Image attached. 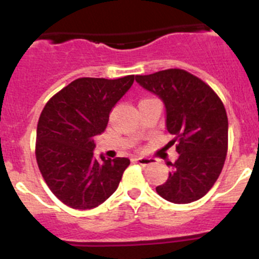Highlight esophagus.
Masks as SVG:
<instances>
[{
    "label": "esophagus",
    "mask_w": 259,
    "mask_h": 259,
    "mask_svg": "<svg viewBox=\"0 0 259 259\" xmlns=\"http://www.w3.org/2000/svg\"><path fill=\"white\" fill-rule=\"evenodd\" d=\"M135 161H137L138 164H140V165L148 166V165H151V164L154 163V159L145 158V156H138V158H135Z\"/></svg>",
    "instance_id": "34e87169"
}]
</instances>
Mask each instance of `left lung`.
Segmentation results:
<instances>
[{"label": "left lung", "mask_w": 259, "mask_h": 259, "mask_svg": "<svg viewBox=\"0 0 259 259\" xmlns=\"http://www.w3.org/2000/svg\"><path fill=\"white\" fill-rule=\"evenodd\" d=\"M165 108V127L178 142V159L156 193L168 202L187 204L204 197L218 179L228 149V117L217 94L180 69L135 77Z\"/></svg>", "instance_id": "left-lung-1"}]
</instances>
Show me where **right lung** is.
Wrapping results in <instances>:
<instances>
[{"label":"right lung","instance_id":"right-lung-1","mask_svg":"<svg viewBox=\"0 0 259 259\" xmlns=\"http://www.w3.org/2000/svg\"><path fill=\"white\" fill-rule=\"evenodd\" d=\"M134 82L81 77L52 96L40 115L36 160L50 190L74 209H93L117 189L127 158L94 156V137L106 129L109 115Z\"/></svg>","mask_w":259,"mask_h":259}]
</instances>
